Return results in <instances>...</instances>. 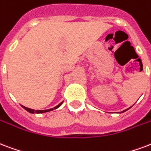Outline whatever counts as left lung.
<instances>
[{"mask_svg":"<svg viewBox=\"0 0 151 151\" xmlns=\"http://www.w3.org/2000/svg\"><path fill=\"white\" fill-rule=\"evenodd\" d=\"M132 106H131L130 107V108H128V109H125V110H124V111H120V112H119V113H123V112H124V111H127V110H128V109H131V108H132ZM117 113H118V112H117Z\"/></svg>","mask_w":151,"mask_h":151,"instance_id":"1","label":"left lung"}]
</instances>
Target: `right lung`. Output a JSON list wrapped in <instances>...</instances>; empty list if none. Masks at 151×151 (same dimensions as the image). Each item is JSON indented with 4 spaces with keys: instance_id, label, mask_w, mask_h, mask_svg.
Masks as SVG:
<instances>
[{
    "instance_id": "right-lung-1",
    "label": "right lung",
    "mask_w": 151,
    "mask_h": 151,
    "mask_svg": "<svg viewBox=\"0 0 151 151\" xmlns=\"http://www.w3.org/2000/svg\"><path fill=\"white\" fill-rule=\"evenodd\" d=\"M63 101H62L60 104H58L57 106L54 107V108H52V109H46V110H35V109H28V108H27V107H24L22 105V107L24 108V109L26 110V111H27L28 112H30V113H37V114H40V113H44V112H47V111H52V110H54V109H57L58 108H59V107L63 104Z\"/></svg>"
}]
</instances>
